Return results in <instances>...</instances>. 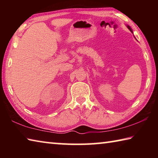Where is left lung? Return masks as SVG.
<instances>
[{
    "label": "left lung",
    "mask_w": 158,
    "mask_h": 158,
    "mask_svg": "<svg viewBox=\"0 0 158 158\" xmlns=\"http://www.w3.org/2000/svg\"><path fill=\"white\" fill-rule=\"evenodd\" d=\"M127 28H128V29H129V30L131 31V32H132V29H131V28L130 27V26H127Z\"/></svg>",
    "instance_id": "obj_1"
}]
</instances>
